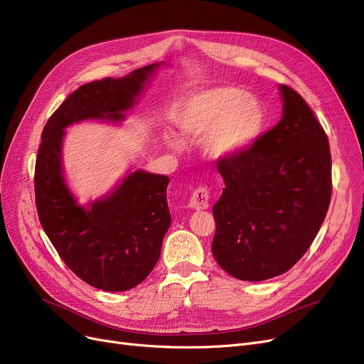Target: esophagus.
Segmentation results:
<instances>
[{"label":"esophagus","mask_w":364,"mask_h":364,"mask_svg":"<svg viewBox=\"0 0 364 364\" xmlns=\"http://www.w3.org/2000/svg\"><path fill=\"white\" fill-rule=\"evenodd\" d=\"M210 205V191L207 186H199L198 189L192 193L189 207L195 210H207Z\"/></svg>","instance_id":"34e87169"}]
</instances>
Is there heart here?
I'll return each mask as SVG.
<instances>
[{
	"label": "heart",
	"instance_id": "heart-1",
	"mask_svg": "<svg viewBox=\"0 0 364 364\" xmlns=\"http://www.w3.org/2000/svg\"><path fill=\"white\" fill-rule=\"evenodd\" d=\"M175 123L184 136L205 139L207 153L216 159L234 157L257 142L265 129L262 103L243 90L216 87L192 94ZM171 145L180 142L169 138Z\"/></svg>",
	"mask_w": 364,
	"mask_h": 364
}]
</instances>
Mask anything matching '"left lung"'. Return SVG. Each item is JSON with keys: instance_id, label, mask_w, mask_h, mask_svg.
I'll list each match as a JSON object with an SVG mask.
<instances>
[{"instance_id": "left-lung-1", "label": "left lung", "mask_w": 364, "mask_h": 364, "mask_svg": "<svg viewBox=\"0 0 364 364\" xmlns=\"http://www.w3.org/2000/svg\"><path fill=\"white\" fill-rule=\"evenodd\" d=\"M284 114L249 150L218 160L211 252L223 270L259 282L287 273L311 247L331 199L328 138L297 91L279 85Z\"/></svg>"}]
</instances>
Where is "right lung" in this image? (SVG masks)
<instances>
[{"mask_svg": "<svg viewBox=\"0 0 364 364\" xmlns=\"http://www.w3.org/2000/svg\"><path fill=\"white\" fill-rule=\"evenodd\" d=\"M157 67L150 64L124 77H105L79 87L50 115L38 146L34 191L40 223L65 265L103 291L132 289L157 264L171 225L169 178L134 171L112 193L80 207L63 177L64 129L84 119L118 123Z\"/></svg>", "mask_w": 364, "mask_h": 364, "instance_id": "right-lung-1", "label": "right lung"}]
</instances>
